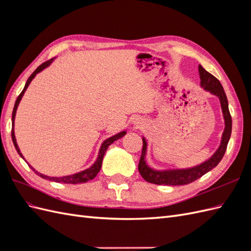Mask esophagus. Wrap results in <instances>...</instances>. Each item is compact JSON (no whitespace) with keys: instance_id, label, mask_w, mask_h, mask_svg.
<instances>
[{"instance_id":"34e87169","label":"esophagus","mask_w":251,"mask_h":251,"mask_svg":"<svg viewBox=\"0 0 251 251\" xmlns=\"http://www.w3.org/2000/svg\"><path fill=\"white\" fill-rule=\"evenodd\" d=\"M134 125H135V126H140L141 123H140V121H139L138 119H136V120L134 121Z\"/></svg>"}]
</instances>
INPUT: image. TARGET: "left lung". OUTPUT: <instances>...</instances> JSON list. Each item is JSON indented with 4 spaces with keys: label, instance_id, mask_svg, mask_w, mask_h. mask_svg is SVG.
<instances>
[{
    "label": "left lung",
    "instance_id": "obj_1",
    "mask_svg": "<svg viewBox=\"0 0 251 251\" xmlns=\"http://www.w3.org/2000/svg\"><path fill=\"white\" fill-rule=\"evenodd\" d=\"M199 75H200V86L209 92L210 94L215 95L219 98L220 103H221V109L223 113L224 124L225 127L222 134L221 143L218 148V150L211 155L210 158L204 162L193 166V168L187 169H171V170H155L151 169V166L147 163L146 156L148 151V142L147 139L142 137L143 147H142V153L140 157V161L138 164V171L142 178L150 182V183H154L158 185H184L192 183L195 180L201 178L203 175L208 173L219 164L223 158L227 144H228L230 135H231V116L228 109V100H227L226 94L224 92V89L214 75L208 73L204 68L199 65Z\"/></svg>",
    "mask_w": 251,
    "mask_h": 251
}]
</instances>
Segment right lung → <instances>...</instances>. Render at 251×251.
Segmentation results:
<instances>
[{"label":"right lung","mask_w":251,"mask_h":251,"mask_svg":"<svg viewBox=\"0 0 251 251\" xmlns=\"http://www.w3.org/2000/svg\"><path fill=\"white\" fill-rule=\"evenodd\" d=\"M53 60H54V58H52V59H50V60H47L46 63H44V64H42L40 67L36 68V70L29 76L28 80L26 81V85H25L24 89H23L21 94H20L19 97L17 98L16 103H14V108H13V111H12V131H11V137H12V141H13V144H14V148H16V150H17V151H18V154H19L23 159H24V160H25V158H24V156H23V154L21 153L20 148H19L18 143H17L16 135H14V119H16L17 110H18L20 101L22 100L23 95L25 94L28 86L30 85V82L32 81V79L35 77V75H36L37 73L42 72L44 69H46L47 67H49V66L52 64ZM126 134V131L125 130V131H121V132H119L118 134L114 135V136H111V137L105 139V140L101 143V147H100V151H98L96 161H95L92 165H91L89 169L83 170V171L78 172V173L72 174V175H68V176H63V177H50V176H47V175H44V174H42V173H40V172L35 171V169H33L32 166L30 165L26 160H25V161L28 163V165L30 166V168H31V169L34 171V173H35L36 175H39V176L42 177L43 179L50 180V181H54V182H58V183H68V184L85 183V182H88V181H90V180L94 179V178L96 177V175H97L98 173H100V169H101L103 156H104V154H105V151H107L109 146H111V144H112L113 142H115L116 140L120 139L121 137H124V136H125Z\"/></svg>","instance_id":"obj_1"}]
</instances>
